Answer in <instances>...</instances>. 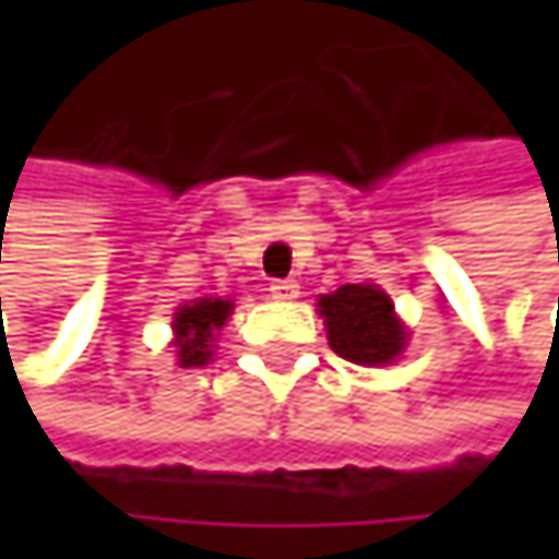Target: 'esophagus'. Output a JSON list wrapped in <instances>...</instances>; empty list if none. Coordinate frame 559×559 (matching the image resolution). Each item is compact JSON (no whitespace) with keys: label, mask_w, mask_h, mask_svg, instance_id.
<instances>
[{"label":"esophagus","mask_w":559,"mask_h":559,"mask_svg":"<svg viewBox=\"0 0 559 559\" xmlns=\"http://www.w3.org/2000/svg\"><path fill=\"white\" fill-rule=\"evenodd\" d=\"M272 297L275 300H294L297 294H300V284L297 281H272Z\"/></svg>","instance_id":"34e87169"}]
</instances>
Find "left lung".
Segmentation results:
<instances>
[{
  "label": "left lung",
  "mask_w": 559,
  "mask_h": 559,
  "mask_svg": "<svg viewBox=\"0 0 559 559\" xmlns=\"http://www.w3.org/2000/svg\"><path fill=\"white\" fill-rule=\"evenodd\" d=\"M330 349L356 366H389L407 346V330L379 284H343L317 300Z\"/></svg>",
  "instance_id": "8db88e82"
}]
</instances>
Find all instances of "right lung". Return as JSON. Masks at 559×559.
Returning <instances> with one entry per match:
<instances>
[{"label": "right lung", "instance_id": "right-lung-1", "mask_svg": "<svg viewBox=\"0 0 559 559\" xmlns=\"http://www.w3.org/2000/svg\"><path fill=\"white\" fill-rule=\"evenodd\" d=\"M233 313V300L223 297H197L174 313V346H177V366L197 369L213 359V340L226 326Z\"/></svg>", "mask_w": 559, "mask_h": 559}]
</instances>
